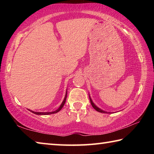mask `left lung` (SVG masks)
<instances>
[{
    "label": "left lung",
    "mask_w": 154,
    "mask_h": 154,
    "mask_svg": "<svg viewBox=\"0 0 154 154\" xmlns=\"http://www.w3.org/2000/svg\"><path fill=\"white\" fill-rule=\"evenodd\" d=\"M89 97H90V103H91V105H92V106H93V108L95 109V110H96L97 111H98V112H100V113H111V112H106V111H104V110H102V109H100L99 107H98L97 106H96L94 103H93V101H92V98H91V97H90V94H89Z\"/></svg>",
    "instance_id": "left-lung-1"
}]
</instances>
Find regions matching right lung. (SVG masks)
<instances>
[{"mask_svg": "<svg viewBox=\"0 0 154 154\" xmlns=\"http://www.w3.org/2000/svg\"><path fill=\"white\" fill-rule=\"evenodd\" d=\"M66 96H67V90H66V94H65L64 100H63V101H62V104L60 105V107L58 109H56V111H51V112H35V111H33L32 110H30V109H28V110L32 112V113L36 114V115H50V114L56 113H58V111H60L61 109H62V108L63 107V106H64V105L65 104V102H66Z\"/></svg>", "mask_w": 154, "mask_h": 154, "instance_id": "obj_1", "label": "right lung"}]
</instances>
